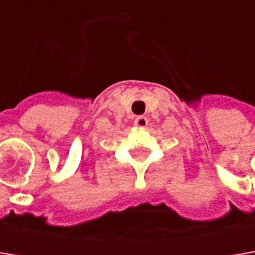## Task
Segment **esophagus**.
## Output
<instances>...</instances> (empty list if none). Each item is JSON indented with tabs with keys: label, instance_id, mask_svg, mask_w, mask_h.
<instances>
[{
	"label": "esophagus",
	"instance_id": "34e87169",
	"mask_svg": "<svg viewBox=\"0 0 255 255\" xmlns=\"http://www.w3.org/2000/svg\"><path fill=\"white\" fill-rule=\"evenodd\" d=\"M147 123H149V121H147V118H144V116H139V118L134 119V126L139 128V129H144V128L147 126Z\"/></svg>",
	"mask_w": 255,
	"mask_h": 255
}]
</instances>
